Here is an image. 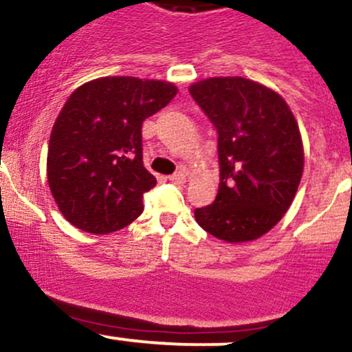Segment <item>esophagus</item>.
Listing matches in <instances>:
<instances>
[{"label":"esophagus","instance_id":"34e87169","mask_svg":"<svg viewBox=\"0 0 352 352\" xmlns=\"http://www.w3.org/2000/svg\"><path fill=\"white\" fill-rule=\"evenodd\" d=\"M169 181H171V183H175V184H184V183H186V173L177 171L173 176H169Z\"/></svg>","mask_w":352,"mask_h":352}]
</instances>
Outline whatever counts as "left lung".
<instances>
[{"label": "left lung", "mask_w": 352, "mask_h": 352, "mask_svg": "<svg viewBox=\"0 0 352 352\" xmlns=\"http://www.w3.org/2000/svg\"><path fill=\"white\" fill-rule=\"evenodd\" d=\"M189 93L219 134L218 195L196 209V223L226 243L261 238L283 219L301 183L298 121L281 94L243 76L206 78Z\"/></svg>", "instance_id": "obj_1"}]
</instances>
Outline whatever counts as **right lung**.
Segmentation results:
<instances>
[{
	"label": "right lung",
	"instance_id": "right-lung-1",
	"mask_svg": "<svg viewBox=\"0 0 352 352\" xmlns=\"http://www.w3.org/2000/svg\"><path fill=\"white\" fill-rule=\"evenodd\" d=\"M176 93L169 81L104 76L69 94L51 129L46 176L73 226L108 234L143 212L156 177L143 166L141 126Z\"/></svg>",
	"mask_w": 352,
	"mask_h": 352
}]
</instances>
